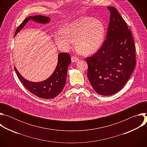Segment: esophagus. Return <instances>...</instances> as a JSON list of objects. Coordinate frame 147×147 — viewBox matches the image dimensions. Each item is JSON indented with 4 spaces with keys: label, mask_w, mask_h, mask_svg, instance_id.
Instances as JSON below:
<instances>
[{
    "label": "esophagus",
    "mask_w": 147,
    "mask_h": 147,
    "mask_svg": "<svg viewBox=\"0 0 147 147\" xmlns=\"http://www.w3.org/2000/svg\"><path fill=\"white\" fill-rule=\"evenodd\" d=\"M71 60L73 62H76L78 60V57H77L76 56H73L71 57Z\"/></svg>",
    "instance_id": "1"
}]
</instances>
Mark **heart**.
Returning a JSON list of instances; mask_svg holds the SVG:
<instances>
[{
  "mask_svg": "<svg viewBox=\"0 0 147 147\" xmlns=\"http://www.w3.org/2000/svg\"><path fill=\"white\" fill-rule=\"evenodd\" d=\"M104 28L99 21L82 17L66 24L54 36L56 45L61 49H70L76 42L77 50L84 55L96 52L104 38Z\"/></svg>",
  "mask_w": 147,
  "mask_h": 147,
  "instance_id": "heart-1",
  "label": "heart"
}]
</instances>
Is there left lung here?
<instances>
[{
    "mask_svg": "<svg viewBox=\"0 0 147 147\" xmlns=\"http://www.w3.org/2000/svg\"><path fill=\"white\" fill-rule=\"evenodd\" d=\"M110 20L107 39L93 56L87 57V76L94 90L102 95L119 92L130 77L136 64L131 31L116 8L108 7Z\"/></svg>",
    "mask_w": 147,
    "mask_h": 147,
    "instance_id": "8db88e82",
    "label": "left lung"
}]
</instances>
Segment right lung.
I'll return each mask as SVG.
<instances>
[{
    "instance_id": "right-lung-1",
    "label": "right lung",
    "mask_w": 147,
    "mask_h": 147,
    "mask_svg": "<svg viewBox=\"0 0 147 147\" xmlns=\"http://www.w3.org/2000/svg\"><path fill=\"white\" fill-rule=\"evenodd\" d=\"M31 19L36 22L43 24L50 22V18L48 17L40 15L33 17L30 16L26 18L17 27L15 35ZM71 61V57L69 53L66 52L59 53L58 55L57 65L54 72L46 80L38 82H34L26 80L20 75L16 67H14V69L20 81L30 92L41 98L51 99L57 96L63 89L66 81L67 69Z\"/></svg>"
}]
</instances>
